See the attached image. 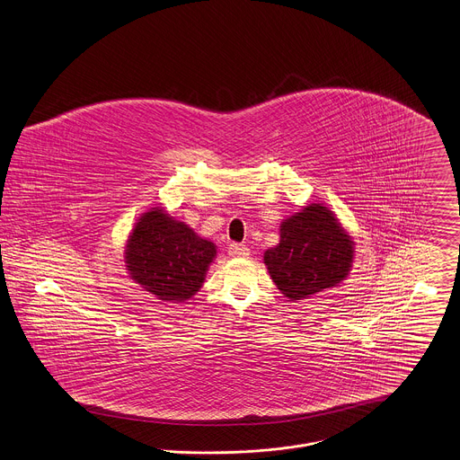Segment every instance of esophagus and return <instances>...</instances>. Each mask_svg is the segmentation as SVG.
Instances as JSON below:
<instances>
[{
  "label": "esophagus",
  "mask_w": 460,
  "mask_h": 460,
  "mask_svg": "<svg viewBox=\"0 0 460 460\" xmlns=\"http://www.w3.org/2000/svg\"><path fill=\"white\" fill-rule=\"evenodd\" d=\"M227 253H229L231 257H248V255H250V250H248V246H244V244L231 243L227 246Z\"/></svg>",
  "instance_id": "obj_1"
}]
</instances>
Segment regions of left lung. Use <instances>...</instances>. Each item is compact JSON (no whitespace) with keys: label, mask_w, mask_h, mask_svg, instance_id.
<instances>
[{"label":"left lung","mask_w":460,"mask_h":460,"mask_svg":"<svg viewBox=\"0 0 460 460\" xmlns=\"http://www.w3.org/2000/svg\"><path fill=\"white\" fill-rule=\"evenodd\" d=\"M352 244L333 212L311 203L279 226V243L266 250L264 264L278 290L296 302L346 279Z\"/></svg>","instance_id":"obj_1"}]
</instances>
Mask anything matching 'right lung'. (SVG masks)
Masks as SVG:
<instances>
[{
    "label": "right lung",
    "mask_w": 460,
    "mask_h": 460,
    "mask_svg": "<svg viewBox=\"0 0 460 460\" xmlns=\"http://www.w3.org/2000/svg\"><path fill=\"white\" fill-rule=\"evenodd\" d=\"M216 255V244L155 207L130 233L125 264L146 292L164 302H184L201 288Z\"/></svg>",
    "instance_id": "add662e5"
}]
</instances>
